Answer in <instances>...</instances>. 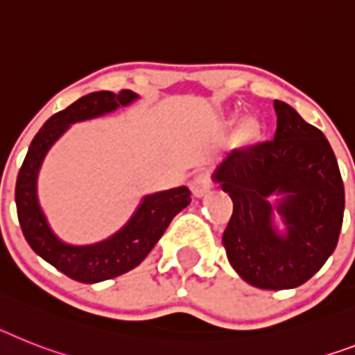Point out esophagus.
Segmentation results:
<instances>
[{"mask_svg":"<svg viewBox=\"0 0 355 355\" xmlns=\"http://www.w3.org/2000/svg\"><path fill=\"white\" fill-rule=\"evenodd\" d=\"M191 189L195 196H204L211 189V180L205 173H198L191 180Z\"/></svg>","mask_w":355,"mask_h":355,"instance_id":"34e87169","label":"esophagus"}]
</instances>
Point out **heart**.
Here are the masks:
<instances>
[{"instance_id":"1","label":"heart","mask_w":355,"mask_h":355,"mask_svg":"<svg viewBox=\"0 0 355 355\" xmlns=\"http://www.w3.org/2000/svg\"><path fill=\"white\" fill-rule=\"evenodd\" d=\"M242 132L243 135L252 137L256 132H258V122H256L254 119H247V121L242 124Z\"/></svg>"}]
</instances>
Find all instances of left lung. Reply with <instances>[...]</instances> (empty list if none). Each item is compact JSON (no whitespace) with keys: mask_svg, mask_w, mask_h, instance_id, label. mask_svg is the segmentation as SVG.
Here are the masks:
<instances>
[{"mask_svg":"<svg viewBox=\"0 0 355 355\" xmlns=\"http://www.w3.org/2000/svg\"><path fill=\"white\" fill-rule=\"evenodd\" d=\"M274 110L272 141L233 150L213 180L233 200L222 236L229 263L252 287L284 291L311 279L334 252L345 187L323 133L287 103L274 101Z\"/></svg>","mask_w":355,"mask_h":355,"instance_id":"obj_1","label":"left lung"}]
</instances>
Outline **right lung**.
Returning <instances> with one entry per match:
<instances>
[{
  "label": "right lung",
  "mask_w": 355,
  "mask_h": 355,
  "mask_svg": "<svg viewBox=\"0 0 355 355\" xmlns=\"http://www.w3.org/2000/svg\"><path fill=\"white\" fill-rule=\"evenodd\" d=\"M137 99L139 95L132 90H122L119 94L94 92L77 99L44 122L34 137L17 175V218L26 242L44 261L81 284H99L137 267L150 254L169 222L191 202V191L186 186L146 195L132 218L117 233L90 245L62 242L50 227L37 196V177L50 148L71 124L108 115L122 106H130Z\"/></svg>",
  "instance_id": "right-lung-1"
}]
</instances>
